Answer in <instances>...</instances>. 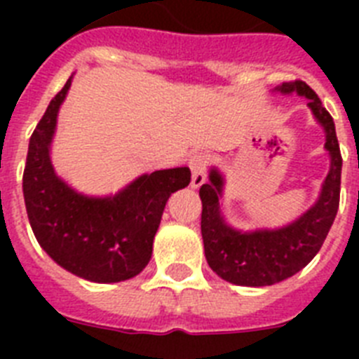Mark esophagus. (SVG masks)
I'll return each instance as SVG.
<instances>
[{
  "mask_svg": "<svg viewBox=\"0 0 359 359\" xmlns=\"http://www.w3.org/2000/svg\"><path fill=\"white\" fill-rule=\"evenodd\" d=\"M210 163V154L207 152H194L189 158V167L192 170V189H199L203 183L207 182V167Z\"/></svg>",
  "mask_w": 359,
  "mask_h": 359,
  "instance_id": "obj_1",
  "label": "esophagus"
}]
</instances>
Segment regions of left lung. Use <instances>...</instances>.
Masks as SVG:
<instances>
[{
	"label": "left lung",
	"mask_w": 359,
	"mask_h": 359,
	"mask_svg": "<svg viewBox=\"0 0 359 359\" xmlns=\"http://www.w3.org/2000/svg\"><path fill=\"white\" fill-rule=\"evenodd\" d=\"M280 93H298L309 98V109L325 131V149L331 154L329 170L318 201L304 215L275 230L239 231L224 223L219 212V196L223 192V176L210 170V183L199 189L203 203L201 236L205 257L215 273L237 286H271L309 264L320 252L332 226L340 205L341 154L332 116L322 106L318 95L304 81L284 82Z\"/></svg>",
	"instance_id": "left-lung-1"
}]
</instances>
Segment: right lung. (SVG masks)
<instances>
[{
    "label": "right lung",
    "mask_w": 359,
    "mask_h": 359,
    "mask_svg": "<svg viewBox=\"0 0 359 359\" xmlns=\"http://www.w3.org/2000/svg\"><path fill=\"white\" fill-rule=\"evenodd\" d=\"M69 86L72 77L30 136L23 172L28 221L41 248L73 275L91 282L128 280L151 261L165 203L189 185L190 170L176 167L144 174L109 198L75 192L50 161L57 113Z\"/></svg>",
    "instance_id": "right-lung-1"
}]
</instances>
